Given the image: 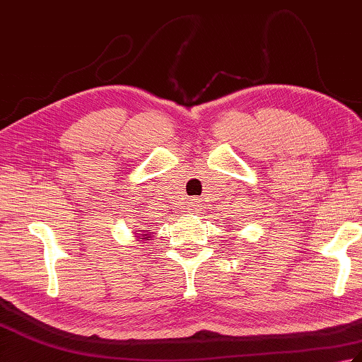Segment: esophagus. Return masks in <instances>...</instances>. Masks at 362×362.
<instances>
[{
	"label": "esophagus",
	"mask_w": 362,
	"mask_h": 362,
	"mask_svg": "<svg viewBox=\"0 0 362 362\" xmlns=\"http://www.w3.org/2000/svg\"><path fill=\"white\" fill-rule=\"evenodd\" d=\"M188 210L191 213H199V211H201V201H199V199H189V201H188Z\"/></svg>",
	"instance_id": "esophagus-1"
}]
</instances>
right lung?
Segmentation results:
<instances>
[{
    "instance_id": "right-lung-1",
    "label": "right lung",
    "mask_w": 362,
    "mask_h": 362,
    "mask_svg": "<svg viewBox=\"0 0 362 362\" xmlns=\"http://www.w3.org/2000/svg\"><path fill=\"white\" fill-rule=\"evenodd\" d=\"M149 232H151V230H141V233L135 232V235H136L135 238H138V241H146L149 238Z\"/></svg>"
}]
</instances>
